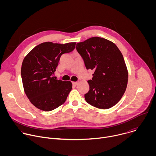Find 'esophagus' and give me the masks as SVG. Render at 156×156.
Returning a JSON list of instances; mask_svg holds the SVG:
<instances>
[{
    "mask_svg": "<svg viewBox=\"0 0 156 156\" xmlns=\"http://www.w3.org/2000/svg\"><path fill=\"white\" fill-rule=\"evenodd\" d=\"M72 84L73 86H76L78 84V82L77 81H73V82H72Z\"/></svg>",
    "mask_w": 156,
    "mask_h": 156,
    "instance_id": "34e87169",
    "label": "esophagus"
}]
</instances>
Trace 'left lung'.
<instances>
[{"label": "left lung", "mask_w": 156, "mask_h": 156, "mask_svg": "<svg viewBox=\"0 0 156 156\" xmlns=\"http://www.w3.org/2000/svg\"><path fill=\"white\" fill-rule=\"evenodd\" d=\"M76 51L87 70L94 72L87 82L90 90L86 101L102 109L115 105L122 98L128 83V71L122 54L114 43L93 37L77 43Z\"/></svg>", "instance_id": "8db88e82"}]
</instances>
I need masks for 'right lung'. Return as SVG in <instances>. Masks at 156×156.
Returning <instances> with one entry per match:
<instances>
[{
	"instance_id": "add662e5",
	"label": "right lung",
	"mask_w": 156,
	"mask_h": 156,
	"mask_svg": "<svg viewBox=\"0 0 156 156\" xmlns=\"http://www.w3.org/2000/svg\"><path fill=\"white\" fill-rule=\"evenodd\" d=\"M75 45L76 42H43L25 57L21 70L24 90L31 102L39 109L54 110L67 98L72 89V83L56 80L54 75L60 57L72 52Z\"/></svg>"
}]
</instances>
